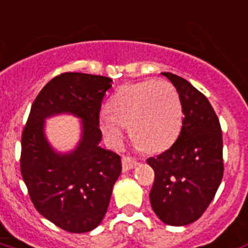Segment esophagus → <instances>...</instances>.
<instances>
[{
	"label": "esophagus",
	"mask_w": 248,
	"mask_h": 248,
	"mask_svg": "<svg viewBox=\"0 0 248 248\" xmlns=\"http://www.w3.org/2000/svg\"><path fill=\"white\" fill-rule=\"evenodd\" d=\"M137 166H138V161L135 160V159H133V157L126 156L122 159V170H124V172H127V170H133V168H135Z\"/></svg>",
	"instance_id": "1"
}]
</instances>
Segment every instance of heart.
<instances>
[{
	"instance_id": "1",
	"label": "heart",
	"mask_w": 248,
	"mask_h": 248,
	"mask_svg": "<svg viewBox=\"0 0 248 248\" xmlns=\"http://www.w3.org/2000/svg\"><path fill=\"white\" fill-rule=\"evenodd\" d=\"M101 113L100 127L113 147L124 139V126L146 151L166 150L179 137L183 105L176 88L166 80H144L121 87Z\"/></svg>"
}]
</instances>
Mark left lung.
<instances>
[{
	"label": "left lung",
	"instance_id": "1",
	"mask_svg": "<svg viewBox=\"0 0 248 248\" xmlns=\"http://www.w3.org/2000/svg\"><path fill=\"white\" fill-rule=\"evenodd\" d=\"M161 75L179 93L184 119L172 147L147 160L155 172L150 201L161 222L185 226L202 216L221 184V124L208 98L189 81L170 72Z\"/></svg>",
	"mask_w": 248,
	"mask_h": 248
}]
</instances>
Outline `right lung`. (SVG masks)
<instances>
[{"label": "right lung", "mask_w": 248, "mask_h": 248, "mask_svg": "<svg viewBox=\"0 0 248 248\" xmlns=\"http://www.w3.org/2000/svg\"><path fill=\"white\" fill-rule=\"evenodd\" d=\"M111 78L88 73L59 75L36 96L22 133L21 173L38 212L69 232H88L104 219L121 157L100 146V109ZM71 114L82 121L75 150L59 153L44 133L45 119Z\"/></svg>", "instance_id": "right-lung-1"}]
</instances>
